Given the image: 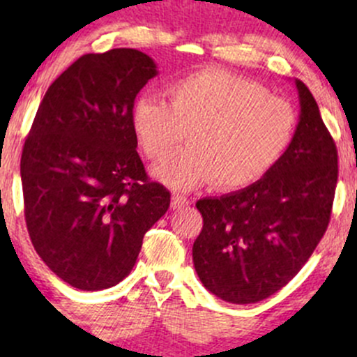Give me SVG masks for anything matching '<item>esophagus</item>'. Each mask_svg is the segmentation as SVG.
I'll return each instance as SVG.
<instances>
[{"instance_id": "obj_1", "label": "esophagus", "mask_w": 357, "mask_h": 357, "mask_svg": "<svg viewBox=\"0 0 357 357\" xmlns=\"http://www.w3.org/2000/svg\"><path fill=\"white\" fill-rule=\"evenodd\" d=\"M188 204H190L188 199L183 195H172L171 199V207L174 208V211H181V208H185Z\"/></svg>"}]
</instances>
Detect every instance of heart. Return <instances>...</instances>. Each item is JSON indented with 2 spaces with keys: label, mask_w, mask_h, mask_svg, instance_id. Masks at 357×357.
<instances>
[{
  "label": "heart",
  "mask_w": 357,
  "mask_h": 357,
  "mask_svg": "<svg viewBox=\"0 0 357 357\" xmlns=\"http://www.w3.org/2000/svg\"><path fill=\"white\" fill-rule=\"evenodd\" d=\"M167 103L136 100L131 128L143 155L162 160L186 138L192 145L158 165L155 176L174 190L214 181L240 190L264 178L285 155L297 131V112L259 82L221 68L172 81Z\"/></svg>",
  "instance_id": "obj_1"
}]
</instances>
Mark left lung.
I'll use <instances>...</instances> for the list:
<instances>
[{"label": "left lung", "mask_w": 357, "mask_h": 357, "mask_svg": "<svg viewBox=\"0 0 357 357\" xmlns=\"http://www.w3.org/2000/svg\"><path fill=\"white\" fill-rule=\"evenodd\" d=\"M295 86L301 117L278 164L247 188L197 202L204 228L193 243L195 271L205 289L231 304H254L283 289L328 228L337 146L307 86Z\"/></svg>", "instance_id": "1"}]
</instances>
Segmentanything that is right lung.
Here are the masks:
<instances>
[{"label":"right lung","instance_id":"1","mask_svg":"<svg viewBox=\"0 0 357 357\" xmlns=\"http://www.w3.org/2000/svg\"><path fill=\"white\" fill-rule=\"evenodd\" d=\"M155 75L138 50L88 53L36 112L20 158L25 225L39 257L74 289L122 282L171 204L150 181L131 128L136 95Z\"/></svg>","mask_w":357,"mask_h":357}]
</instances>
